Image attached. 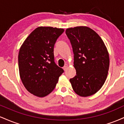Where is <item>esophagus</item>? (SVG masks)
Instances as JSON below:
<instances>
[{"label": "esophagus", "instance_id": "34e87169", "mask_svg": "<svg viewBox=\"0 0 124 124\" xmlns=\"http://www.w3.org/2000/svg\"><path fill=\"white\" fill-rule=\"evenodd\" d=\"M68 64H66V65H65V66H64V67H63L64 70H66V69H68Z\"/></svg>", "mask_w": 124, "mask_h": 124}]
</instances>
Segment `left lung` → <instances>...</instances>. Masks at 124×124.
Wrapping results in <instances>:
<instances>
[{
    "instance_id": "obj_1",
    "label": "left lung",
    "mask_w": 124,
    "mask_h": 124,
    "mask_svg": "<svg viewBox=\"0 0 124 124\" xmlns=\"http://www.w3.org/2000/svg\"><path fill=\"white\" fill-rule=\"evenodd\" d=\"M74 54L76 75L70 79L74 92L81 97L96 93L105 83L109 54L103 39L93 30L78 26L66 30Z\"/></svg>"
}]
</instances>
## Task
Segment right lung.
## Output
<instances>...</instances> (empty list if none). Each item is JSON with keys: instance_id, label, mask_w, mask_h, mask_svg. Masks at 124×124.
<instances>
[{"instance_id": "right-lung-1", "label": "right lung", "mask_w": 124, "mask_h": 124, "mask_svg": "<svg viewBox=\"0 0 124 124\" xmlns=\"http://www.w3.org/2000/svg\"><path fill=\"white\" fill-rule=\"evenodd\" d=\"M63 28L38 27L24 41L18 53V69L28 92L44 97L51 93L63 72L54 62V47Z\"/></svg>"}]
</instances>
